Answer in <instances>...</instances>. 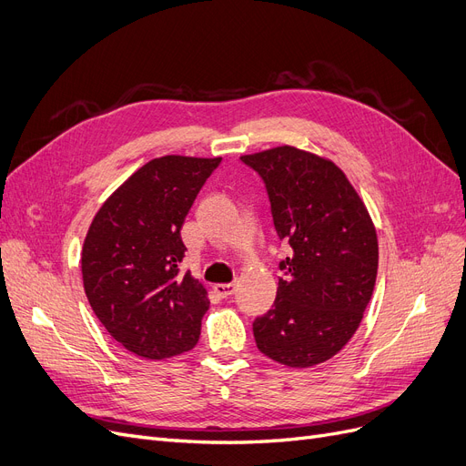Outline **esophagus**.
<instances>
[{"label": "esophagus", "mask_w": 466, "mask_h": 466, "mask_svg": "<svg viewBox=\"0 0 466 466\" xmlns=\"http://www.w3.org/2000/svg\"><path fill=\"white\" fill-rule=\"evenodd\" d=\"M235 290H237V285H235V283H218V285H214V292H216L219 298H228V296H231Z\"/></svg>", "instance_id": "esophagus-1"}]
</instances>
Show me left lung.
<instances>
[{
	"label": "left lung",
	"mask_w": 466,
	"mask_h": 466,
	"mask_svg": "<svg viewBox=\"0 0 466 466\" xmlns=\"http://www.w3.org/2000/svg\"><path fill=\"white\" fill-rule=\"evenodd\" d=\"M240 160L264 179L275 231L290 247L273 308L252 325L256 346L287 367L319 365L350 342L373 296V219L329 158L283 145Z\"/></svg>",
	"instance_id": "left-lung-1"
}]
</instances>
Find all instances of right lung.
I'll use <instances>...</instances> for the list:
<instances>
[{
  "label": "right lung",
  "mask_w": 466,
  "mask_h": 466,
  "mask_svg": "<svg viewBox=\"0 0 466 466\" xmlns=\"http://www.w3.org/2000/svg\"><path fill=\"white\" fill-rule=\"evenodd\" d=\"M221 162L166 155L148 160L93 218L82 248L91 309L110 337L147 360L189 351L210 300L185 256L181 226L204 181Z\"/></svg>",
  "instance_id": "right-lung-1"
}]
</instances>
